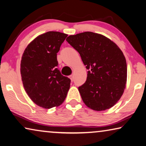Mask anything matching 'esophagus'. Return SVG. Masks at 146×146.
Masks as SVG:
<instances>
[{
    "label": "esophagus",
    "instance_id": "34e87169",
    "mask_svg": "<svg viewBox=\"0 0 146 146\" xmlns=\"http://www.w3.org/2000/svg\"><path fill=\"white\" fill-rule=\"evenodd\" d=\"M69 77L70 78V79H71V81H73L74 77H73V75H69Z\"/></svg>",
    "mask_w": 146,
    "mask_h": 146
}]
</instances>
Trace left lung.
Returning a JSON list of instances; mask_svg holds the SVG:
<instances>
[{
    "label": "left lung",
    "instance_id": "1",
    "mask_svg": "<svg viewBox=\"0 0 146 146\" xmlns=\"http://www.w3.org/2000/svg\"><path fill=\"white\" fill-rule=\"evenodd\" d=\"M66 41L77 50L88 71L84 84L78 87L88 107L101 111L112 107L123 94L127 63L116 44L92 32L69 36Z\"/></svg>",
    "mask_w": 146,
    "mask_h": 146
}]
</instances>
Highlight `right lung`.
Listing matches in <instances>:
<instances>
[{
  "instance_id": "1",
  "label": "right lung",
  "mask_w": 146,
  "mask_h": 146,
  "mask_svg": "<svg viewBox=\"0 0 146 146\" xmlns=\"http://www.w3.org/2000/svg\"><path fill=\"white\" fill-rule=\"evenodd\" d=\"M68 35L47 32L27 46L21 62V74L25 91L37 105L51 108L66 99L71 80L57 68V52Z\"/></svg>"
}]
</instances>
